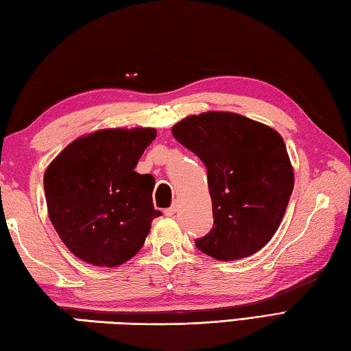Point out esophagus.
<instances>
[{
	"label": "esophagus",
	"instance_id": "esophagus-1",
	"mask_svg": "<svg viewBox=\"0 0 351 351\" xmlns=\"http://www.w3.org/2000/svg\"><path fill=\"white\" fill-rule=\"evenodd\" d=\"M176 210H178V206L176 204H173V206H171L170 208H165V216H173L175 213H176Z\"/></svg>",
	"mask_w": 351,
	"mask_h": 351
}]
</instances>
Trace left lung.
<instances>
[{"label":"left lung","mask_w":351,"mask_h":351,"mask_svg":"<svg viewBox=\"0 0 351 351\" xmlns=\"http://www.w3.org/2000/svg\"><path fill=\"white\" fill-rule=\"evenodd\" d=\"M171 133L207 167L213 228L196 247L218 261L259 252L276 233L295 186L282 136L233 112L190 114Z\"/></svg>","instance_id":"8db88e82"}]
</instances>
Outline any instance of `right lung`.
I'll list each match as a JSON object with an SVG mask.
<instances>
[{"instance_id": "add662e5", "label": "right lung", "mask_w": 351, "mask_h": 351, "mask_svg": "<svg viewBox=\"0 0 351 351\" xmlns=\"http://www.w3.org/2000/svg\"><path fill=\"white\" fill-rule=\"evenodd\" d=\"M156 138L152 127L87 133L44 171L49 218L76 258L97 267H118L141 250L155 210L152 175L135 171Z\"/></svg>"}]
</instances>
